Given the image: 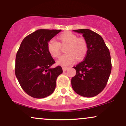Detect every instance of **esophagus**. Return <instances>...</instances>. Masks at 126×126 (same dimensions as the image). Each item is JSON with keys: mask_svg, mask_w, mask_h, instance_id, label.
I'll use <instances>...</instances> for the list:
<instances>
[{"mask_svg": "<svg viewBox=\"0 0 126 126\" xmlns=\"http://www.w3.org/2000/svg\"><path fill=\"white\" fill-rule=\"evenodd\" d=\"M67 69H68V68L67 67H62V69H63V72L66 71V70H67Z\"/></svg>", "mask_w": 126, "mask_h": 126, "instance_id": "esophagus-1", "label": "esophagus"}]
</instances>
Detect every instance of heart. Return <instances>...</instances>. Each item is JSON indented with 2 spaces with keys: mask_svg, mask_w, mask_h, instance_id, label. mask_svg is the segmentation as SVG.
Returning a JSON list of instances; mask_svg holds the SVG:
<instances>
[{
  "mask_svg": "<svg viewBox=\"0 0 126 126\" xmlns=\"http://www.w3.org/2000/svg\"><path fill=\"white\" fill-rule=\"evenodd\" d=\"M60 43L54 38L50 39L47 43V50L52 57L57 58L61 54V46H66L65 52L67 53L62 56L57 64L69 66L78 60L85 58L88 51L87 41L83 37H78L76 34L70 32L62 34L59 37Z\"/></svg>",
  "mask_w": 126,
  "mask_h": 126,
  "instance_id": "obj_1",
  "label": "heart"
}]
</instances>
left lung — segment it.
<instances>
[{
  "mask_svg": "<svg viewBox=\"0 0 126 126\" xmlns=\"http://www.w3.org/2000/svg\"><path fill=\"white\" fill-rule=\"evenodd\" d=\"M73 31L83 34L88 51L84 60L73 67L76 74L72 78V86L79 95L93 97L103 91L110 75L112 64L109 49L97 33L88 29Z\"/></svg>",
  "mask_w": 126,
  "mask_h": 126,
  "instance_id": "8db88e82",
  "label": "left lung"
}]
</instances>
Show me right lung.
Listing matches in <instances>:
<instances>
[{
    "label": "right lung",
    "instance_id": "right-lung-1",
    "mask_svg": "<svg viewBox=\"0 0 126 126\" xmlns=\"http://www.w3.org/2000/svg\"><path fill=\"white\" fill-rule=\"evenodd\" d=\"M62 30L40 29L22 41L15 59V75L21 88L35 98L51 95L57 76L63 72L60 66L50 68L55 61L47 50V43Z\"/></svg>",
    "mask_w": 126,
    "mask_h": 126
}]
</instances>
